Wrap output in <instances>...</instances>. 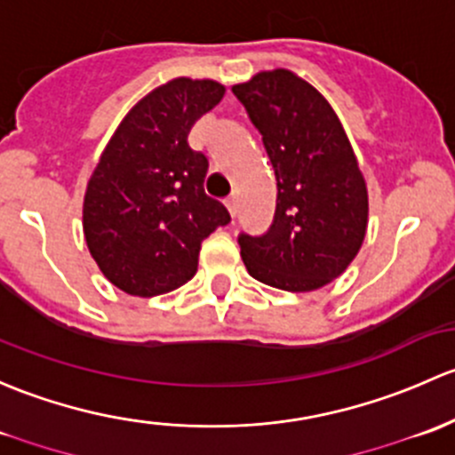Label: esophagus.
<instances>
[{
	"label": "esophagus",
	"mask_w": 455,
	"mask_h": 455,
	"mask_svg": "<svg viewBox=\"0 0 455 455\" xmlns=\"http://www.w3.org/2000/svg\"><path fill=\"white\" fill-rule=\"evenodd\" d=\"M226 205H228L229 214H232V217H236V212H238V201H236V196H229V199L226 201Z\"/></svg>",
	"instance_id": "34e87169"
}]
</instances>
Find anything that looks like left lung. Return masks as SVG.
Here are the masks:
<instances>
[{
  "instance_id": "obj_1",
  "label": "left lung",
  "mask_w": 455,
  "mask_h": 455,
  "mask_svg": "<svg viewBox=\"0 0 455 455\" xmlns=\"http://www.w3.org/2000/svg\"><path fill=\"white\" fill-rule=\"evenodd\" d=\"M259 129L278 181L274 223L238 245L251 278L313 291L346 271L366 236L368 190L324 96L289 69L232 87Z\"/></svg>"
}]
</instances>
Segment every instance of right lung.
Listing matches in <instances>:
<instances>
[{"label": "right lung", "mask_w": 455, "mask_h": 455, "mask_svg": "<svg viewBox=\"0 0 455 455\" xmlns=\"http://www.w3.org/2000/svg\"><path fill=\"white\" fill-rule=\"evenodd\" d=\"M223 93L217 81L175 78L144 96L102 151L83 232L105 278L124 293L151 298L188 283L201 241L229 223L226 205L204 190L208 159L188 147L193 124Z\"/></svg>", "instance_id": "add662e5"}]
</instances>
